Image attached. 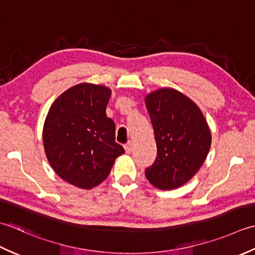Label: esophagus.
Instances as JSON below:
<instances>
[{
	"label": "esophagus",
	"instance_id": "esophagus-1",
	"mask_svg": "<svg viewBox=\"0 0 255 255\" xmlns=\"http://www.w3.org/2000/svg\"><path fill=\"white\" fill-rule=\"evenodd\" d=\"M124 148H126V153L127 154H131L132 149H133V145L131 142H128L127 145H124Z\"/></svg>",
	"mask_w": 255,
	"mask_h": 255
}]
</instances>
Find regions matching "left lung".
I'll use <instances>...</instances> for the list:
<instances>
[{
	"label": "left lung",
	"instance_id": "8db88e82",
	"mask_svg": "<svg viewBox=\"0 0 255 255\" xmlns=\"http://www.w3.org/2000/svg\"><path fill=\"white\" fill-rule=\"evenodd\" d=\"M157 157L145 176L160 190L179 188L194 177L211 146V132L199 107L173 88L145 97Z\"/></svg>",
	"mask_w": 255,
	"mask_h": 255
}]
</instances>
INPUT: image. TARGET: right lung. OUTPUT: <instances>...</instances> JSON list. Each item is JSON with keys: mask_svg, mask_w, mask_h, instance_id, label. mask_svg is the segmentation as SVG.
Here are the masks:
<instances>
[{"mask_svg": "<svg viewBox=\"0 0 255 255\" xmlns=\"http://www.w3.org/2000/svg\"><path fill=\"white\" fill-rule=\"evenodd\" d=\"M111 92L106 86L76 85L56 99L45 119L48 162L61 179L78 188L100 185L124 153L116 142V124L106 113Z\"/></svg>", "mask_w": 255, "mask_h": 255, "instance_id": "1", "label": "right lung"}]
</instances>
